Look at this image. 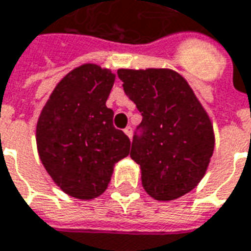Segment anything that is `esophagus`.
Masks as SVG:
<instances>
[{
    "instance_id": "34e87169",
    "label": "esophagus",
    "mask_w": 251,
    "mask_h": 251,
    "mask_svg": "<svg viewBox=\"0 0 251 251\" xmlns=\"http://www.w3.org/2000/svg\"><path fill=\"white\" fill-rule=\"evenodd\" d=\"M124 131H125V134L127 136V137L130 138L131 134H133V129H131V126H126L125 129H124Z\"/></svg>"
}]
</instances>
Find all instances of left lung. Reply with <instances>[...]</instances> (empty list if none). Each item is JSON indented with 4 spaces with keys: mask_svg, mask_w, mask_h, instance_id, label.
I'll use <instances>...</instances> for the list:
<instances>
[{
    "mask_svg": "<svg viewBox=\"0 0 251 251\" xmlns=\"http://www.w3.org/2000/svg\"><path fill=\"white\" fill-rule=\"evenodd\" d=\"M118 77L143 117L130 156L141 167L145 192L170 201L193 190L209 164L215 137L186 80L170 69H120Z\"/></svg>",
    "mask_w": 251,
    "mask_h": 251,
    "instance_id": "obj_1",
    "label": "left lung"
}]
</instances>
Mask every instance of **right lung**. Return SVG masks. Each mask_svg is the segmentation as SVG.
<instances>
[{
  "label": "right lung",
  "instance_id": "right-lung-1",
  "mask_svg": "<svg viewBox=\"0 0 251 251\" xmlns=\"http://www.w3.org/2000/svg\"><path fill=\"white\" fill-rule=\"evenodd\" d=\"M115 76L87 64L68 73L52 91L36 126L40 160L66 194L80 200L100 196L114 164L129 155L130 140L113 125L106 106Z\"/></svg>",
  "mask_w": 251,
  "mask_h": 251
}]
</instances>
